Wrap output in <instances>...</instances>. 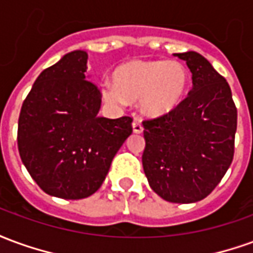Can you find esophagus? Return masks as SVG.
I'll return each instance as SVG.
<instances>
[{
	"label": "esophagus",
	"mask_w": 253,
	"mask_h": 253,
	"mask_svg": "<svg viewBox=\"0 0 253 253\" xmlns=\"http://www.w3.org/2000/svg\"><path fill=\"white\" fill-rule=\"evenodd\" d=\"M132 131L135 132V134H141L143 131V127L141 125V122L139 121H134L132 122Z\"/></svg>",
	"instance_id": "obj_1"
}]
</instances>
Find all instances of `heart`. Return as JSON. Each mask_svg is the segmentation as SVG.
Returning <instances> with one entry per match:
<instances>
[{"instance_id":"obj_1","label":"heart","mask_w":253,"mask_h":253,"mask_svg":"<svg viewBox=\"0 0 253 253\" xmlns=\"http://www.w3.org/2000/svg\"><path fill=\"white\" fill-rule=\"evenodd\" d=\"M112 82L100 86L105 101L122 105L138 100L143 115L160 118L173 112L184 100L190 72L179 61H131L116 69Z\"/></svg>"}]
</instances>
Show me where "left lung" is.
Returning a JSON list of instances; mask_svg holds the SVG:
<instances>
[{"label":"left lung","instance_id":"1","mask_svg":"<svg viewBox=\"0 0 253 253\" xmlns=\"http://www.w3.org/2000/svg\"><path fill=\"white\" fill-rule=\"evenodd\" d=\"M192 73V89L173 112L145 121L142 165L149 186L172 203L211 192L232 164L237 110L226 80L201 54H173Z\"/></svg>","mask_w":253,"mask_h":253}]
</instances>
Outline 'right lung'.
<instances>
[{
	"label": "right lung",
	"instance_id": "add662e5",
	"mask_svg": "<svg viewBox=\"0 0 253 253\" xmlns=\"http://www.w3.org/2000/svg\"><path fill=\"white\" fill-rule=\"evenodd\" d=\"M88 54L63 55L36 78L19 116L17 146L31 177L46 194L88 198L132 132L130 116H99L101 93L88 81Z\"/></svg>",
	"mask_w": 253,
	"mask_h": 253
}]
</instances>
